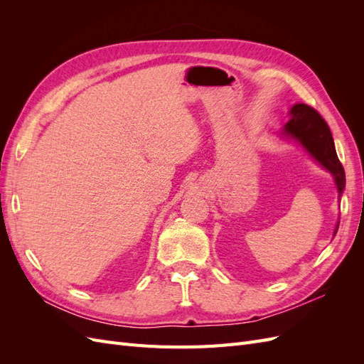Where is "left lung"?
I'll return each mask as SVG.
<instances>
[{
	"instance_id": "1",
	"label": "left lung",
	"mask_w": 364,
	"mask_h": 364,
	"mask_svg": "<svg viewBox=\"0 0 364 364\" xmlns=\"http://www.w3.org/2000/svg\"><path fill=\"white\" fill-rule=\"evenodd\" d=\"M289 115L290 119L285 123L281 135L297 142L322 168L331 173L340 199L346 185L345 170L337 158L331 130L325 119L305 103H296L290 109ZM337 229L338 222L334 229V235L337 234Z\"/></svg>"
}]
</instances>
